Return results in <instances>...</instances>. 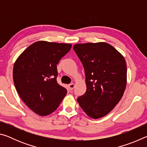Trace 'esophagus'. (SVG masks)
<instances>
[{
  "instance_id": "34e87169",
  "label": "esophagus",
  "mask_w": 147,
  "mask_h": 147,
  "mask_svg": "<svg viewBox=\"0 0 147 147\" xmlns=\"http://www.w3.org/2000/svg\"><path fill=\"white\" fill-rule=\"evenodd\" d=\"M74 84L73 83V84H70L69 85V88L70 89V90H73V89H74Z\"/></svg>"
}]
</instances>
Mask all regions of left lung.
I'll list each match as a JSON object with an SVG mask.
<instances>
[{"mask_svg":"<svg viewBox=\"0 0 147 147\" xmlns=\"http://www.w3.org/2000/svg\"><path fill=\"white\" fill-rule=\"evenodd\" d=\"M73 49L83 64L87 89L77 98L88 116L98 119L115 108L126 86V61L106 43L76 44Z\"/></svg>","mask_w":147,"mask_h":147,"instance_id":"8db88e82","label":"left lung"}]
</instances>
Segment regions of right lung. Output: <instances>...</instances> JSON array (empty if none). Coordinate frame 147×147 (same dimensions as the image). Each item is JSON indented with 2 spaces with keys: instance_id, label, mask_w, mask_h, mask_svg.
Segmentation results:
<instances>
[{
  "instance_id": "obj_1",
  "label": "right lung",
  "mask_w": 147,
  "mask_h": 147,
  "mask_svg": "<svg viewBox=\"0 0 147 147\" xmlns=\"http://www.w3.org/2000/svg\"><path fill=\"white\" fill-rule=\"evenodd\" d=\"M71 46L37 41L24 50L14 64L13 78L17 93L39 115L54 112L67 94V89L57 82V64Z\"/></svg>"
}]
</instances>
